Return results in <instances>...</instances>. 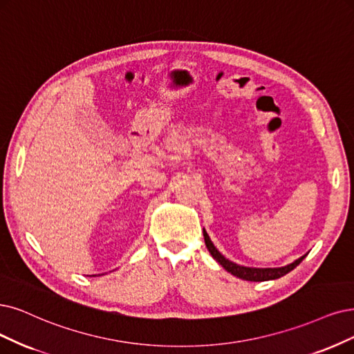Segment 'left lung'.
<instances>
[{"mask_svg": "<svg viewBox=\"0 0 354 354\" xmlns=\"http://www.w3.org/2000/svg\"><path fill=\"white\" fill-rule=\"evenodd\" d=\"M204 233V241H205V246L207 250L210 251V254L213 255V258L217 261V263L223 267L226 271H229L233 276H236L242 280H248V281H267V280H276L283 277L284 274H287L289 271H292L293 268H296L300 263H302V259L306 257H300L299 259H296L295 263L286 266V267H280V268H250V267H242L232 263V261L226 259L223 255H221L217 250L216 246L213 245V242L208 238V234L205 230H203Z\"/></svg>", "mask_w": 354, "mask_h": 354, "instance_id": "8db88e82", "label": "left lung"}]
</instances>
